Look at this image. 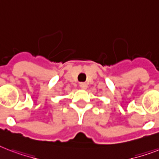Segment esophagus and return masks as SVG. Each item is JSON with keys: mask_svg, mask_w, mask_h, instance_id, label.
<instances>
[{"mask_svg": "<svg viewBox=\"0 0 159 159\" xmlns=\"http://www.w3.org/2000/svg\"><path fill=\"white\" fill-rule=\"evenodd\" d=\"M80 87L82 90H86L87 88V84L86 82H82V83H80Z\"/></svg>", "mask_w": 159, "mask_h": 159, "instance_id": "34e87169", "label": "esophagus"}]
</instances>
